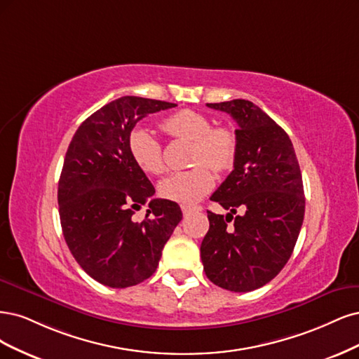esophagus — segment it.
Masks as SVG:
<instances>
[{"label":"esophagus","mask_w":359,"mask_h":359,"mask_svg":"<svg viewBox=\"0 0 359 359\" xmlns=\"http://www.w3.org/2000/svg\"><path fill=\"white\" fill-rule=\"evenodd\" d=\"M200 210H201L200 205H182V212L184 216H188L194 212H200Z\"/></svg>","instance_id":"34e87169"}]
</instances>
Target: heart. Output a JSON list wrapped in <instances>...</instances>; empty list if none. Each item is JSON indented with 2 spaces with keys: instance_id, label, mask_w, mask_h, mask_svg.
Returning a JSON list of instances; mask_svg holds the SVG:
<instances>
[{
  "instance_id": "heart-1",
  "label": "heart",
  "mask_w": 359,
  "mask_h": 359,
  "mask_svg": "<svg viewBox=\"0 0 359 359\" xmlns=\"http://www.w3.org/2000/svg\"><path fill=\"white\" fill-rule=\"evenodd\" d=\"M163 130L171 138L192 142L191 164L187 171L172 172L159 183V194L164 198L179 204H194L209 194L215 184V171H225L233 167L237 154V138L228 126H212L205 114L191 109L172 113ZM128 150L135 165L146 175H161L164 171L163 146L149 128L138 126L128 137Z\"/></svg>"
}]
</instances>
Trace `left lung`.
Listing matches in <instances>:
<instances>
[{"instance_id":"8db88e82","label":"left lung","mask_w":359,"mask_h":359,"mask_svg":"<svg viewBox=\"0 0 359 359\" xmlns=\"http://www.w3.org/2000/svg\"><path fill=\"white\" fill-rule=\"evenodd\" d=\"M207 107L231 114L238 128L234 170L210 196L229 213L207 210L201 261L215 285L249 292L274 279L292 255L306 207L302 171L291 138L252 101ZM237 208L245 213L237 215Z\"/></svg>"}]
</instances>
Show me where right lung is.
I'll return each instance as SVG.
<instances>
[{
  "label": "right lung",
  "instance_id": "1",
  "mask_svg": "<svg viewBox=\"0 0 359 359\" xmlns=\"http://www.w3.org/2000/svg\"><path fill=\"white\" fill-rule=\"evenodd\" d=\"M177 104L121 97L79 126L57 183V204L67 246L92 279L128 287L156 271L163 249L182 221L177 203L154 198V184L135 165L128 137L138 121ZM146 202L142 223L132 219Z\"/></svg>",
  "mask_w": 359,
  "mask_h": 359
}]
</instances>
